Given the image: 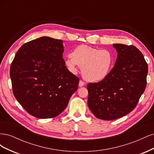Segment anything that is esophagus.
Listing matches in <instances>:
<instances>
[{
  "instance_id": "1",
  "label": "esophagus",
  "mask_w": 154,
  "mask_h": 154,
  "mask_svg": "<svg viewBox=\"0 0 154 154\" xmlns=\"http://www.w3.org/2000/svg\"><path fill=\"white\" fill-rule=\"evenodd\" d=\"M85 85V83L83 82V81H82V80H80V82H79V87H83V86H84Z\"/></svg>"
}]
</instances>
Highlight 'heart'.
I'll return each mask as SVG.
<instances>
[{"instance_id": "b5f03b06", "label": "heart", "mask_w": 154, "mask_h": 154, "mask_svg": "<svg viewBox=\"0 0 154 154\" xmlns=\"http://www.w3.org/2000/svg\"><path fill=\"white\" fill-rule=\"evenodd\" d=\"M67 69L73 74L82 67L83 78L87 82H98L109 75L113 66V55L107 49H99L82 44L74 48L65 60Z\"/></svg>"}]
</instances>
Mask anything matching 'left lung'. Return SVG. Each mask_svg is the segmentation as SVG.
I'll use <instances>...</instances> for the list:
<instances>
[{
    "label": "left lung",
    "instance_id": "1",
    "mask_svg": "<svg viewBox=\"0 0 154 154\" xmlns=\"http://www.w3.org/2000/svg\"><path fill=\"white\" fill-rule=\"evenodd\" d=\"M118 52L114 67L104 80L89 83L88 108L97 118L113 120L132 111L146 86L148 64L134 45L114 44Z\"/></svg>",
    "mask_w": 154,
    "mask_h": 154
}]
</instances>
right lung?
Masks as SVG:
<instances>
[{"label":"right lung","mask_w":154,"mask_h":154,"mask_svg":"<svg viewBox=\"0 0 154 154\" xmlns=\"http://www.w3.org/2000/svg\"><path fill=\"white\" fill-rule=\"evenodd\" d=\"M62 40L42 36L18 50L10 67L13 92L31 116L57 117L66 108L80 79L67 69Z\"/></svg>","instance_id":"add662e5"}]
</instances>
